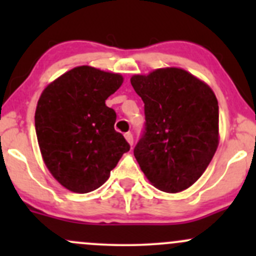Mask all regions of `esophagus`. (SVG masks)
Returning a JSON list of instances; mask_svg holds the SVG:
<instances>
[{
    "label": "esophagus",
    "instance_id": "esophagus-1",
    "mask_svg": "<svg viewBox=\"0 0 256 256\" xmlns=\"http://www.w3.org/2000/svg\"><path fill=\"white\" fill-rule=\"evenodd\" d=\"M125 138H126V141H128V142L130 144L131 146H132V144H134V136H132V134H131V132H126L125 134Z\"/></svg>",
    "mask_w": 256,
    "mask_h": 256
}]
</instances>
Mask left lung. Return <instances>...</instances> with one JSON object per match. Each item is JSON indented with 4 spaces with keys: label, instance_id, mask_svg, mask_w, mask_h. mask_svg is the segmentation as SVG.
I'll use <instances>...</instances> for the list:
<instances>
[{
    "label": "left lung",
    "instance_id": "8db88e82",
    "mask_svg": "<svg viewBox=\"0 0 256 256\" xmlns=\"http://www.w3.org/2000/svg\"><path fill=\"white\" fill-rule=\"evenodd\" d=\"M144 104L134 154L156 188L177 193L202 176L218 147L219 108L210 88L178 68L131 78Z\"/></svg>",
    "mask_w": 256,
    "mask_h": 256
}]
</instances>
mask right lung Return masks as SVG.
I'll return each mask as SVG.
<instances>
[{
  "instance_id": "obj_1",
  "label": "right lung",
  "mask_w": 256,
  "mask_h": 256,
  "mask_svg": "<svg viewBox=\"0 0 256 256\" xmlns=\"http://www.w3.org/2000/svg\"><path fill=\"white\" fill-rule=\"evenodd\" d=\"M122 84L120 74L76 66L49 84L38 100L36 134L46 166L72 192L104 184L130 144L115 131L116 112L105 100Z\"/></svg>"
}]
</instances>
